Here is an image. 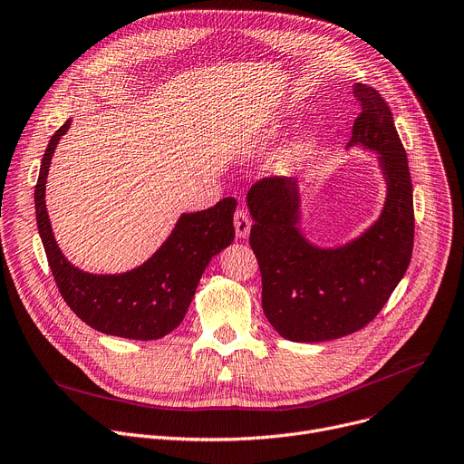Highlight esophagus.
<instances>
[{
	"label": "esophagus",
	"instance_id": "obj_1",
	"mask_svg": "<svg viewBox=\"0 0 464 464\" xmlns=\"http://www.w3.org/2000/svg\"><path fill=\"white\" fill-rule=\"evenodd\" d=\"M233 224H235V233H237L238 238H246L249 235L251 220H249V217H247V213H246L244 208H237Z\"/></svg>",
	"mask_w": 464,
	"mask_h": 464
}]
</instances>
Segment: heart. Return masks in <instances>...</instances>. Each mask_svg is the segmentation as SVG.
Masks as SVG:
<instances>
[{"instance_id":"obj_1","label":"heart","mask_w":464,"mask_h":464,"mask_svg":"<svg viewBox=\"0 0 464 464\" xmlns=\"http://www.w3.org/2000/svg\"><path fill=\"white\" fill-rule=\"evenodd\" d=\"M311 151H313V140H311V139L300 140L296 146H294V148L288 151L285 164H294V162H298V160H304Z\"/></svg>"}]
</instances>
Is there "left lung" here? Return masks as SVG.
Listing matches in <instances>:
<instances>
[{
  "mask_svg": "<svg viewBox=\"0 0 464 464\" xmlns=\"http://www.w3.org/2000/svg\"><path fill=\"white\" fill-rule=\"evenodd\" d=\"M361 114L348 146L379 155L387 201L379 220L339 247H316L300 231L294 178H265L247 192L249 246L263 279V311L294 343H322L362 329L407 272L414 242L412 183L392 112L375 89L355 82Z\"/></svg>",
  "mask_w": 464,
  "mask_h": 464,
  "instance_id": "1",
  "label": "left lung"
}]
</instances>
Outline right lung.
Returning a JSON list of instances; mask_svg holds the SVG:
<instances>
[{"label": "right lung", "instance_id": "obj_1", "mask_svg": "<svg viewBox=\"0 0 464 464\" xmlns=\"http://www.w3.org/2000/svg\"><path fill=\"white\" fill-rule=\"evenodd\" d=\"M68 128L70 120L50 139L34 187L36 226L57 288L68 307L96 331L133 341L160 339L183 322L208 261L233 242L237 199L224 198L199 213L181 215L172 235L131 272H82L59 249L44 201L52 155Z\"/></svg>", "mask_w": 464, "mask_h": 464}]
</instances>
